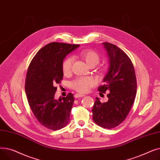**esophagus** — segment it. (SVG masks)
<instances>
[{"label": "esophagus", "mask_w": 160, "mask_h": 160, "mask_svg": "<svg viewBox=\"0 0 160 160\" xmlns=\"http://www.w3.org/2000/svg\"><path fill=\"white\" fill-rule=\"evenodd\" d=\"M86 95H82V94H76L74 95V97L75 98H80V97H85Z\"/></svg>", "instance_id": "1"}]
</instances>
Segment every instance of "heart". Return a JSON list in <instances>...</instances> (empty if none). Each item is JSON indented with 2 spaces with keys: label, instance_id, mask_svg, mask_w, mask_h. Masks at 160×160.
Returning <instances> with one entry per match:
<instances>
[{
  "label": "heart",
  "instance_id": "heart-1",
  "mask_svg": "<svg viewBox=\"0 0 160 160\" xmlns=\"http://www.w3.org/2000/svg\"><path fill=\"white\" fill-rule=\"evenodd\" d=\"M79 56L84 60L90 67L96 65L100 62L99 55L94 50L85 49L79 53ZM73 58L71 56L65 58L62 63V71L65 74H68L71 72ZM95 85V80L91 77H79L71 82L72 88L79 93H87Z\"/></svg>",
  "mask_w": 160,
  "mask_h": 160
}]
</instances>
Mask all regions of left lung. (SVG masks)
Masks as SVG:
<instances>
[{
  "instance_id": "1",
  "label": "left lung",
  "mask_w": 160,
  "mask_h": 160,
  "mask_svg": "<svg viewBox=\"0 0 160 160\" xmlns=\"http://www.w3.org/2000/svg\"><path fill=\"white\" fill-rule=\"evenodd\" d=\"M109 59L108 71L103 79L104 84L98 91L107 95L108 100L101 102L97 97L93 119L98 126L111 129L117 127L127 117L134 102L137 92L135 70L129 57L115 45L102 43Z\"/></svg>"
}]
</instances>
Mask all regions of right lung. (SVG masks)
Instances as JSON below:
<instances>
[{"label":"right lung","mask_w":160,"mask_h":160,"mask_svg":"<svg viewBox=\"0 0 160 160\" xmlns=\"http://www.w3.org/2000/svg\"><path fill=\"white\" fill-rule=\"evenodd\" d=\"M80 45L52 42L41 48L31 61L25 80V91L31 110L43 127L57 130L69 123L74 98H54L57 88L63 77L62 63L65 56Z\"/></svg>","instance_id":"obj_1"}]
</instances>
